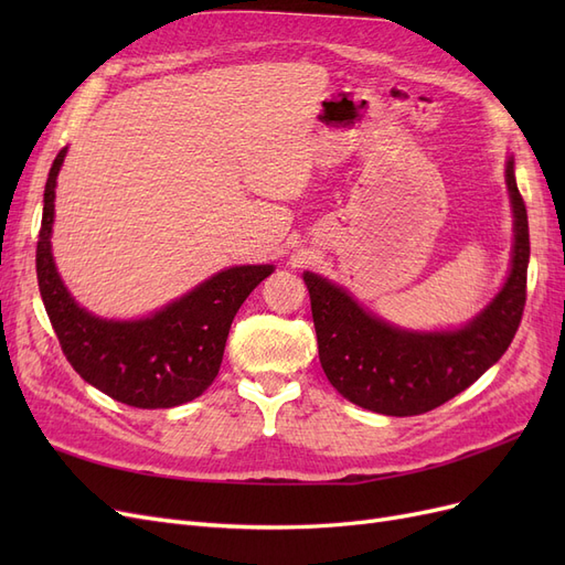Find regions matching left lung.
Masks as SVG:
<instances>
[{"mask_svg":"<svg viewBox=\"0 0 565 565\" xmlns=\"http://www.w3.org/2000/svg\"><path fill=\"white\" fill-rule=\"evenodd\" d=\"M507 185L516 231L511 273L488 309L457 332L396 330L365 313L344 289L303 273L320 365L341 396L372 413L413 417L455 398L500 361L521 324L530 259L527 212L511 158Z\"/></svg>","mask_w":565,"mask_h":565,"instance_id":"1","label":"left lung"}]
</instances>
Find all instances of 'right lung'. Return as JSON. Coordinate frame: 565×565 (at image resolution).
Instances as JSON below:
<instances>
[{"label": "right lung", "instance_id": "add662e5", "mask_svg": "<svg viewBox=\"0 0 565 565\" xmlns=\"http://www.w3.org/2000/svg\"><path fill=\"white\" fill-rule=\"evenodd\" d=\"M63 158L65 148L51 164L44 185L38 282L67 363L84 382L131 407H174L198 398L218 374L237 309L252 289L270 276L273 266L221 270L143 320L117 322L87 313L63 287L49 243Z\"/></svg>", "mask_w": 565, "mask_h": 565}]
</instances>
